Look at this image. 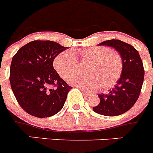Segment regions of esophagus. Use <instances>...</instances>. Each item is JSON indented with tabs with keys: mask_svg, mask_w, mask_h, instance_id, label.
Returning a JSON list of instances; mask_svg holds the SVG:
<instances>
[{
	"mask_svg": "<svg viewBox=\"0 0 153 153\" xmlns=\"http://www.w3.org/2000/svg\"><path fill=\"white\" fill-rule=\"evenodd\" d=\"M82 92L84 93L85 95H87V96H88V95H91V93H90V92H88V91H85V89H83V88H82Z\"/></svg>",
	"mask_w": 153,
	"mask_h": 153,
	"instance_id": "34e87169",
	"label": "esophagus"
}]
</instances>
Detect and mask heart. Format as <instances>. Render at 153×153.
<instances>
[{
    "label": "heart",
    "instance_id": "heart-1",
    "mask_svg": "<svg viewBox=\"0 0 153 153\" xmlns=\"http://www.w3.org/2000/svg\"><path fill=\"white\" fill-rule=\"evenodd\" d=\"M88 63L86 76L74 75L79 69L77 60ZM54 67L64 79L71 85L92 91L100 86L108 89L116 84L123 72V59L118 51L108 47H94L83 50L62 51L54 58Z\"/></svg>",
    "mask_w": 153,
    "mask_h": 153
}]
</instances>
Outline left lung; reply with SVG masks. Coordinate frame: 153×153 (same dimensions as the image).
Here are the masks:
<instances>
[{"label": "left lung", "mask_w": 153, "mask_h": 153, "mask_svg": "<svg viewBox=\"0 0 153 153\" xmlns=\"http://www.w3.org/2000/svg\"><path fill=\"white\" fill-rule=\"evenodd\" d=\"M99 45L115 48L122 57L123 68L115 87L108 92L99 94L100 102L93 107V110L106 116L122 115L132 108L139 99L144 80L143 61L133 46L120 40H108Z\"/></svg>", "instance_id": "8db88e82"}]
</instances>
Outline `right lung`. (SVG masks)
Wrapping results in <instances>:
<instances>
[{"label": "right lung", "mask_w": 153, "mask_h": 153, "mask_svg": "<svg viewBox=\"0 0 153 153\" xmlns=\"http://www.w3.org/2000/svg\"><path fill=\"white\" fill-rule=\"evenodd\" d=\"M68 48L51 41H33L14 55L10 68L11 89L26 112L47 118L62 110L71 88L54 67L55 57Z\"/></svg>", "instance_id": "right-lung-1"}]
</instances>
